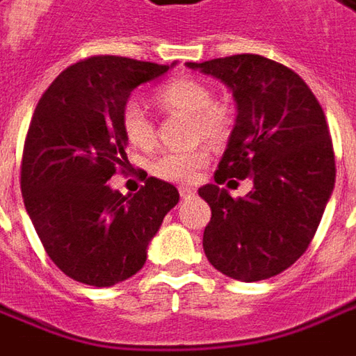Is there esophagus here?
Instances as JSON below:
<instances>
[{
	"instance_id": "obj_1",
	"label": "esophagus",
	"mask_w": 356,
	"mask_h": 356,
	"mask_svg": "<svg viewBox=\"0 0 356 356\" xmlns=\"http://www.w3.org/2000/svg\"><path fill=\"white\" fill-rule=\"evenodd\" d=\"M195 193H197V191H195V188H191V187H181V188H179V195H181V198H185V200H187V198L195 197Z\"/></svg>"
}]
</instances>
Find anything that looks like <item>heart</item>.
I'll list each match as a JSON object with an SVG mask.
<instances>
[{"label": "heart", "mask_w": 356, "mask_h": 356, "mask_svg": "<svg viewBox=\"0 0 356 356\" xmlns=\"http://www.w3.org/2000/svg\"><path fill=\"white\" fill-rule=\"evenodd\" d=\"M156 101L168 113L191 115V138L210 144L226 142L234 127V111L228 103L214 99L209 83L197 77L179 76L156 89ZM120 128L128 144L147 149L156 142V127L146 108L136 99L127 101L120 108ZM209 163V152L195 147L187 152H161L149 161V171L156 177L171 183H193L200 169Z\"/></svg>", "instance_id": "1"}]
</instances>
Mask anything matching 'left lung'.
Masks as SVG:
<instances>
[{
    "label": "left lung",
    "instance_id": "8db88e82",
    "mask_svg": "<svg viewBox=\"0 0 356 356\" xmlns=\"http://www.w3.org/2000/svg\"><path fill=\"white\" fill-rule=\"evenodd\" d=\"M187 66L222 79L238 103L216 185L198 188L212 210L204 253L226 277L270 279L304 255L335 185L323 108L296 72L259 54ZM229 177L253 178L254 188L232 199L219 187Z\"/></svg>",
    "mask_w": 356,
    "mask_h": 356
}]
</instances>
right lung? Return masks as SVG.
Returning <instances> with one entry per match:
<instances>
[{
	"instance_id": "add662e5",
	"label": "right lung",
	"mask_w": 356,
	"mask_h": 356,
	"mask_svg": "<svg viewBox=\"0 0 356 356\" xmlns=\"http://www.w3.org/2000/svg\"><path fill=\"white\" fill-rule=\"evenodd\" d=\"M168 70L124 56L86 58L50 83L33 113L21 161L25 209L48 257L77 282L113 286L136 275L179 202L177 188L156 177L128 197L107 183L128 168L120 108L132 89Z\"/></svg>"
}]
</instances>
